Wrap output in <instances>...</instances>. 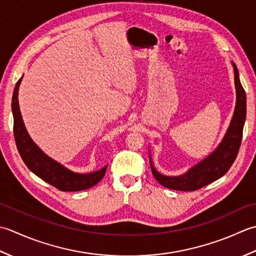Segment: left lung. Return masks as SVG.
I'll use <instances>...</instances> for the list:
<instances>
[{
    "mask_svg": "<svg viewBox=\"0 0 256 256\" xmlns=\"http://www.w3.org/2000/svg\"><path fill=\"white\" fill-rule=\"evenodd\" d=\"M234 68V82L236 90V105L228 132L222 142L214 152L200 164L191 168L186 174L179 176H162L156 170L150 160L152 174L161 186L168 189L179 191H196L206 186L211 182L220 179L231 168L238 154L242 142L243 127L246 117V95L238 78V72L236 64Z\"/></svg>",
    "mask_w": 256,
    "mask_h": 256,
    "instance_id": "left-lung-1",
    "label": "left lung"
}]
</instances>
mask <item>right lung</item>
Returning a JSON list of instances; mask_svg holds the SVG:
<instances>
[{"instance_id":"right-lung-1","label":"right lung","mask_w":256,"mask_h":256,"mask_svg":"<svg viewBox=\"0 0 256 256\" xmlns=\"http://www.w3.org/2000/svg\"><path fill=\"white\" fill-rule=\"evenodd\" d=\"M20 80L22 78H20L15 85L12 98V112L14 118L13 132L20 156L26 166L40 179L60 191H82L97 184L105 176L107 166L96 172H90V174H75L48 157L30 138L24 127L18 107V92Z\"/></svg>"}]
</instances>
